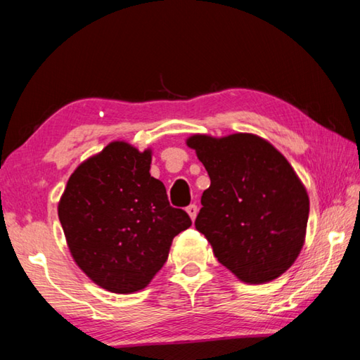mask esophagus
Returning a JSON list of instances; mask_svg holds the SVG:
<instances>
[{
	"instance_id": "esophagus-1",
	"label": "esophagus",
	"mask_w": 360,
	"mask_h": 360,
	"mask_svg": "<svg viewBox=\"0 0 360 360\" xmlns=\"http://www.w3.org/2000/svg\"><path fill=\"white\" fill-rule=\"evenodd\" d=\"M186 211H187V214L191 216V219L193 221V219L197 217V214H198V206L195 205V203H192V205H188V206H187Z\"/></svg>"
}]
</instances>
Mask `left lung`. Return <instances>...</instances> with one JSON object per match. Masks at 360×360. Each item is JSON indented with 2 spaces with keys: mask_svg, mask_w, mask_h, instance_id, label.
Returning a JSON list of instances; mask_svg holds the SVG:
<instances>
[{
  "mask_svg": "<svg viewBox=\"0 0 360 360\" xmlns=\"http://www.w3.org/2000/svg\"><path fill=\"white\" fill-rule=\"evenodd\" d=\"M210 174L195 229L221 264L249 284L281 276L304 241L309 200L281 152L255 135L187 139Z\"/></svg>",
  "mask_w": 360,
  "mask_h": 360,
  "instance_id": "1",
  "label": "left lung"
}]
</instances>
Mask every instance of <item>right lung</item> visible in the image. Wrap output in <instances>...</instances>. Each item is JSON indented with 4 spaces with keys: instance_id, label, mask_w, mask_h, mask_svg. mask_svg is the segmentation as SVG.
I'll return each mask as SVG.
<instances>
[{
    "instance_id": "right-lung-1",
    "label": "right lung",
    "mask_w": 360,
    "mask_h": 360,
    "mask_svg": "<svg viewBox=\"0 0 360 360\" xmlns=\"http://www.w3.org/2000/svg\"><path fill=\"white\" fill-rule=\"evenodd\" d=\"M149 169L150 150L114 141L76 168L58 205L72 259L115 294L144 289L167 262L174 236L192 225Z\"/></svg>"
}]
</instances>
